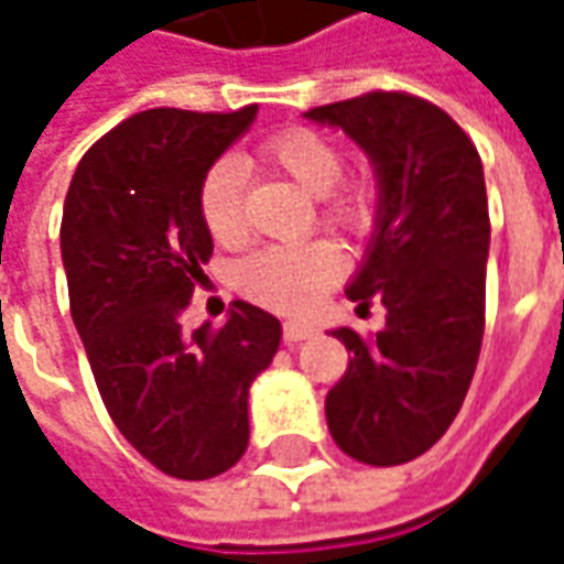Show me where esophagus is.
<instances>
[{
	"instance_id": "obj_1",
	"label": "esophagus",
	"mask_w": 564,
	"mask_h": 564,
	"mask_svg": "<svg viewBox=\"0 0 564 564\" xmlns=\"http://www.w3.org/2000/svg\"><path fill=\"white\" fill-rule=\"evenodd\" d=\"M311 335H317V326H311V323H299V319L283 323V341H305Z\"/></svg>"
}]
</instances>
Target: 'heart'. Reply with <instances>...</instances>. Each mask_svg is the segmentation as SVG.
Instances as JSON below:
<instances>
[{"label": "heart", "instance_id": "heart-1", "mask_svg": "<svg viewBox=\"0 0 564 564\" xmlns=\"http://www.w3.org/2000/svg\"><path fill=\"white\" fill-rule=\"evenodd\" d=\"M262 160L293 177L311 196L323 202V217L344 229H366L375 214V196L368 186H341V150L311 129H286L262 144ZM245 169L238 160L214 162L198 186V214L208 235L223 247L245 241L241 210ZM344 253L329 238L302 245H278L257 250L241 265V286L250 299L274 311H307L319 295L341 278Z\"/></svg>", "mask_w": 564, "mask_h": 564}]
</instances>
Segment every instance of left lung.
<instances>
[{"label": "left lung", "instance_id": "obj_1", "mask_svg": "<svg viewBox=\"0 0 564 564\" xmlns=\"http://www.w3.org/2000/svg\"><path fill=\"white\" fill-rule=\"evenodd\" d=\"M362 148L378 214L347 299L387 307L366 341L350 326V366L326 395L335 444L366 465H402L444 435L471 387L484 341L489 208L480 153L437 105L368 93L307 111Z\"/></svg>", "mask_w": 564, "mask_h": 564}]
</instances>
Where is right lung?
I'll return each mask as SVG.
<instances>
[{"mask_svg": "<svg viewBox=\"0 0 564 564\" xmlns=\"http://www.w3.org/2000/svg\"><path fill=\"white\" fill-rule=\"evenodd\" d=\"M257 111L129 117L84 153L63 208L72 319L99 395L120 435L181 480L245 456L250 383L281 344V319L250 302H232L220 329L181 326L214 253L198 186Z\"/></svg>", "mask_w": 564, "mask_h": 564, "instance_id": "obj_1", "label": "right lung"}]
</instances>
